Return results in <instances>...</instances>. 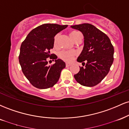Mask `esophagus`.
I'll list each match as a JSON object with an SVG mask.
<instances>
[{
	"mask_svg": "<svg viewBox=\"0 0 129 129\" xmlns=\"http://www.w3.org/2000/svg\"><path fill=\"white\" fill-rule=\"evenodd\" d=\"M71 66L70 63H66V67H69Z\"/></svg>",
	"mask_w": 129,
	"mask_h": 129,
	"instance_id": "1",
	"label": "esophagus"
}]
</instances>
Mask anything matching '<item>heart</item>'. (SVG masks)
Segmentation results:
<instances>
[{"instance_id":"1","label":"heart","mask_w":129,"mask_h":129,"mask_svg":"<svg viewBox=\"0 0 129 129\" xmlns=\"http://www.w3.org/2000/svg\"><path fill=\"white\" fill-rule=\"evenodd\" d=\"M80 34V33L76 31H72L70 32L69 35L70 38H72L73 41H75L76 40V38L78 37V35ZM59 35H56L55 37L54 38V46L57 45V41H58L59 39ZM76 55V51H73V50H62V51H60L59 53V57H60L61 59L64 60L65 62H72L75 57V56Z\"/></svg>"}]
</instances>
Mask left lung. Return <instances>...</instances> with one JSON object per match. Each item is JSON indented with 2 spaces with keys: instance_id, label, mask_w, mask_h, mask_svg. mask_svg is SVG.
Instances as JSON below:
<instances>
[{
  "instance_id": "left-lung-1",
  "label": "left lung",
  "mask_w": 129,
  "mask_h": 129,
  "mask_svg": "<svg viewBox=\"0 0 129 129\" xmlns=\"http://www.w3.org/2000/svg\"><path fill=\"white\" fill-rule=\"evenodd\" d=\"M71 27L82 32L84 37L83 50L77 61L85 67H80L75 79L84 86H95L106 76L113 63V45L109 37L93 25L82 23Z\"/></svg>"
}]
</instances>
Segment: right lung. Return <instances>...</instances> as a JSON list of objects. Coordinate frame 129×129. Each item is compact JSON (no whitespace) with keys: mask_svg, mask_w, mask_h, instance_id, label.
Instances as JSON below:
<instances>
[{"mask_svg":"<svg viewBox=\"0 0 129 129\" xmlns=\"http://www.w3.org/2000/svg\"><path fill=\"white\" fill-rule=\"evenodd\" d=\"M67 26L54 23L41 25L31 31L22 43L19 63L23 73L34 87L46 89L58 81L66 63L50 54V50L54 46V36ZM48 57L54 59L55 63L48 66Z\"/></svg>","mask_w":129,"mask_h":129,"instance_id":"obj_1","label":"right lung"}]
</instances>
